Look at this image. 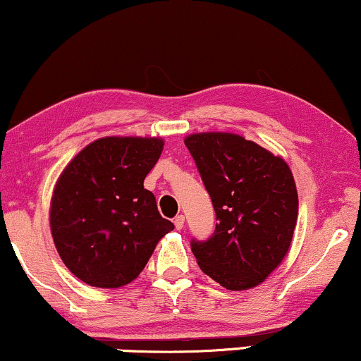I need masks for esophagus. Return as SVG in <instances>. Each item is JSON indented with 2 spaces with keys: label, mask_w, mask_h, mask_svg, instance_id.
<instances>
[{
  "label": "esophagus",
  "mask_w": 361,
  "mask_h": 361,
  "mask_svg": "<svg viewBox=\"0 0 361 361\" xmlns=\"http://www.w3.org/2000/svg\"><path fill=\"white\" fill-rule=\"evenodd\" d=\"M184 222H185V217L184 216H176V219H173V226H176L177 231H180L184 228Z\"/></svg>",
  "instance_id": "esophagus-1"
}]
</instances>
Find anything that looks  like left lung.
Segmentation results:
<instances>
[{
    "instance_id": "8db88e82",
    "label": "left lung",
    "mask_w": 361,
    "mask_h": 361,
    "mask_svg": "<svg viewBox=\"0 0 361 361\" xmlns=\"http://www.w3.org/2000/svg\"><path fill=\"white\" fill-rule=\"evenodd\" d=\"M216 211L207 241L192 239L199 268L231 291L255 288L281 264L298 221L291 169L255 142L228 132L185 137Z\"/></svg>"
}]
</instances>
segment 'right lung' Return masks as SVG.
<instances>
[{"mask_svg": "<svg viewBox=\"0 0 361 361\" xmlns=\"http://www.w3.org/2000/svg\"><path fill=\"white\" fill-rule=\"evenodd\" d=\"M162 149L159 137H104L80 150L58 177L50 206L53 243L83 283L126 286L173 229L144 189Z\"/></svg>", "mask_w": 361, "mask_h": 361, "instance_id": "1", "label": "right lung"}]
</instances>
